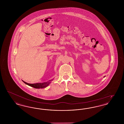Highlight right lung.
<instances>
[{"label": "right lung", "instance_id": "obj_1", "mask_svg": "<svg viewBox=\"0 0 124 124\" xmlns=\"http://www.w3.org/2000/svg\"><path fill=\"white\" fill-rule=\"evenodd\" d=\"M53 80H49L50 81L47 82L41 83H35V84H29L25 82L23 80H22L23 81V82L25 84L29 85L30 86H31L32 87H34L35 88H45L50 83H51V81H52Z\"/></svg>", "mask_w": 124, "mask_h": 124}]
</instances>
